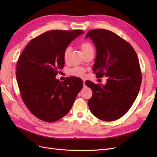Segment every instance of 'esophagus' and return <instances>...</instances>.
<instances>
[{"label":"esophagus","mask_w":157,"mask_h":157,"mask_svg":"<svg viewBox=\"0 0 157 157\" xmlns=\"http://www.w3.org/2000/svg\"><path fill=\"white\" fill-rule=\"evenodd\" d=\"M83 85H84V86H86V84H85V80H83Z\"/></svg>","instance_id":"obj_1"}]
</instances>
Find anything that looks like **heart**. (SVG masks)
<instances>
[{
  "label": "heart",
  "instance_id": "1",
  "mask_svg": "<svg viewBox=\"0 0 157 157\" xmlns=\"http://www.w3.org/2000/svg\"><path fill=\"white\" fill-rule=\"evenodd\" d=\"M80 47L84 55H86V54L89 53L90 52H94V47L92 44L89 42L84 41L81 42V44H80ZM71 52V47H67V48H66L63 51V59L65 63H68L70 60ZM86 69L83 67H76L71 69L69 71V74L72 76H75V77H83L85 75V73H86Z\"/></svg>",
  "mask_w": 157,
  "mask_h": 157
}]
</instances>
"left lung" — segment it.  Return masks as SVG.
<instances>
[{"instance_id": "left-lung-1", "label": "left lung", "mask_w": 157, "mask_h": 157, "mask_svg": "<svg viewBox=\"0 0 157 157\" xmlns=\"http://www.w3.org/2000/svg\"><path fill=\"white\" fill-rule=\"evenodd\" d=\"M88 37L97 50L94 73L96 77H107L105 85L85 82L93 92L89 109L101 121L117 120L129 110L139 93L141 71L138 58L129 42L112 31L92 29Z\"/></svg>"}]
</instances>
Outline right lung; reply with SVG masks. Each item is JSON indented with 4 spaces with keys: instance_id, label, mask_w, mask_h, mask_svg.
I'll return each mask as SVG.
<instances>
[{
    "instance_id": "obj_1",
    "label": "right lung",
    "mask_w": 157,
    "mask_h": 157,
    "mask_svg": "<svg viewBox=\"0 0 157 157\" xmlns=\"http://www.w3.org/2000/svg\"><path fill=\"white\" fill-rule=\"evenodd\" d=\"M82 30H52L33 39L22 52L16 66V79L25 105L36 118L53 122L71 110L82 80L71 77L56 78L64 67L63 53Z\"/></svg>"
}]
</instances>
